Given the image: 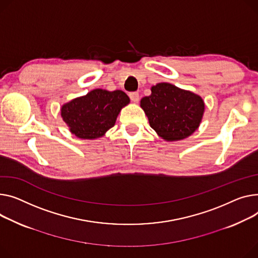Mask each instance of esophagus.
Wrapping results in <instances>:
<instances>
[{"label":"esophagus","mask_w":258,"mask_h":258,"mask_svg":"<svg viewBox=\"0 0 258 258\" xmlns=\"http://www.w3.org/2000/svg\"><path fill=\"white\" fill-rule=\"evenodd\" d=\"M130 98L134 102H138L139 101V93L138 92H130L128 94Z\"/></svg>","instance_id":"1"}]
</instances>
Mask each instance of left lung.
<instances>
[{
  "label": "left lung",
  "mask_w": 258,
  "mask_h": 258,
  "mask_svg": "<svg viewBox=\"0 0 258 258\" xmlns=\"http://www.w3.org/2000/svg\"><path fill=\"white\" fill-rule=\"evenodd\" d=\"M150 126L167 141H178L192 135L199 126L204 102L199 95L169 83L151 87V94L141 99Z\"/></svg>",
  "instance_id": "left-lung-1"
}]
</instances>
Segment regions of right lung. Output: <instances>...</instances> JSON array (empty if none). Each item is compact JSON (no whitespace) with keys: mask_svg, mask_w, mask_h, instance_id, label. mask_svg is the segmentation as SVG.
Here are the masks:
<instances>
[{"mask_svg":"<svg viewBox=\"0 0 258 258\" xmlns=\"http://www.w3.org/2000/svg\"><path fill=\"white\" fill-rule=\"evenodd\" d=\"M128 102V96L121 90L95 89L65 104L61 116L78 138L96 139L114 126L120 110Z\"/></svg>","mask_w":258,"mask_h":258,"instance_id":"1","label":"right lung"}]
</instances>
